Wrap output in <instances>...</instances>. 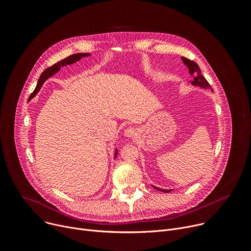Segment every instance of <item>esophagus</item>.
<instances>
[{
	"mask_svg": "<svg viewBox=\"0 0 251 251\" xmlns=\"http://www.w3.org/2000/svg\"><path fill=\"white\" fill-rule=\"evenodd\" d=\"M136 133H137V132H136V129H135L134 127H131V126L126 127V128L124 130V134H125V136H126V137L135 136Z\"/></svg>",
	"mask_w": 251,
	"mask_h": 251,
	"instance_id": "1",
	"label": "esophagus"
}]
</instances>
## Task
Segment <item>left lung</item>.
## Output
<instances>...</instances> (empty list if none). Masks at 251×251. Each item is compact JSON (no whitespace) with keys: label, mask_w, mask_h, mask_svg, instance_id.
Returning <instances> with one entry per match:
<instances>
[{"label":"left lung","mask_w":251,"mask_h":251,"mask_svg":"<svg viewBox=\"0 0 251 251\" xmlns=\"http://www.w3.org/2000/svg\"><path fill=\"white\" fill-rule=\"evenodd\" d=\"M183 63L187 66V68L189 69V74L193 77V80H190L189 83L192 85V86H195V87H200V88H203V89H210L211 91H213L212 87L210 86V84L208 83V81L206 80V78L202 75L201 73V70H200V67L198 66L197 63H195L194 61H191L190 59L188 58H185V57H181ZM154 189L158 190V191H161V192H164V193H169L171 192L173 189H169V190H166V189H161V188H158L156 186H153L151 185Z\"/></svg>","instance_id":"1"}]
</instances>
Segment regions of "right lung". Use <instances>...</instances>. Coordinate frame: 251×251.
Here are the masks:
<instances>
[{
    "instance_id": "1",
    "label": "right lung",
    "mask_w": 251,
    "mask_h": 251,
    "mask_svg": "<svg viewBox=\"0 0 251 251\" xmlns=\"http://www.w3.org/2000/svg\"><path fill=\"white\" fill-rule=\"evenodd\" d=\"M90 55H91V53H77V54H73V55H70V56H68L67 58H65V59H63V60H61V61H58V62L55 63L53 66L45 69V70L42 72V74L40 75L39 79H38L36 88L34 89L33 93L29 96L28 101H30V100H31L32 98H34V97L37 95V93H38L39 90L41 89L43 83H44L48 78H50L51 76H53L55 73H57V72L61 69V67L67 66V65H71V64H73V63H75V62H77V61H79L82 57H87V56H90ZM117 155H118V148H116L115 158L117 157Z\"/></svg>"
}]
</instances>
